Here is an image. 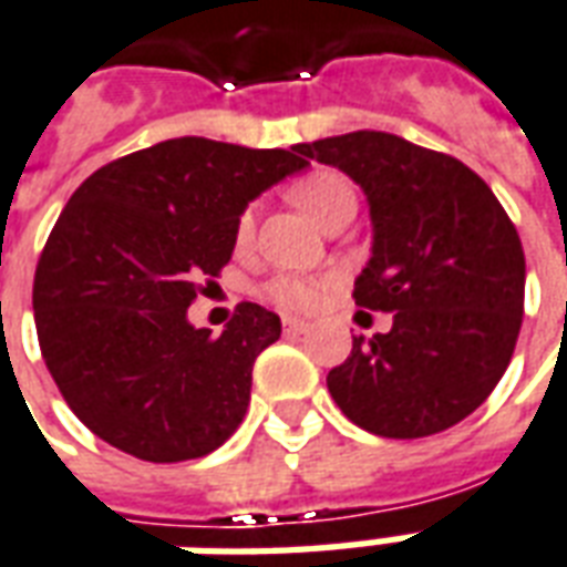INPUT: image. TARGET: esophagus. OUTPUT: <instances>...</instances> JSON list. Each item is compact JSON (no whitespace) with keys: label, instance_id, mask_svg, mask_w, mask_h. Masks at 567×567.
<instances>
[{"label":"esophagus","instance_id":"1","mask_svg":"<svg viewBox=\"0 0 567 567\" xmlns=\"http://www.w3.org/2000/svg\"><path fill=\"white\" fill-rule=\"evenodd\" d=\"M282 327H285V333H291V337H297V333H306V330H309V321H303V318H285L282 321Z\"/></svg>","mask_w":567,"mask_h":567}]
</instances>
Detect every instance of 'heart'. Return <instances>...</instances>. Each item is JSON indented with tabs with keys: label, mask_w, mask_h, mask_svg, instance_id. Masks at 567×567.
<instances>
[{
	"label": "heart",
	"mask_w": 567,
	"mask_h": 567,
	"mask_svg": "<svg viewBox=\"0 0 567 567\" xmlns=\"http://www.w3.org/2000/svg\"><path fill=\"white\" fill-rule=\"evenodd\" d=\"M295 200L297 207L303 209L306 216L321 225L330 209H337L339 204L346 200H354V188L342 174L337 171H316L309 174L295 186ZM240 237H246L251 230V209H246L240 216ZM318 295H321V282H306V279H291V276H279L272 282L264 285V297L272 300L276 306H285V309H306V306H316Z\"/></svg>",
	"instance_id": "b5f03b06"
}]
</instances>
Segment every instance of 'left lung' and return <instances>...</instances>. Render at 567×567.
Masks as SVG:
<instances>
[{
    "instance_id": "obj_1",
    "label": "left lung",
    "mask_w": 567,
    "mask_h": 567,
    "mask_svg": "<svg viewBox=\"0 0 567 567\" xmlns=\"http://www.w3.org/2000/svg\"><path fill=\"white\" fill-rule=\"evenodd\" d=\"M369 200L372 258L354 303L393 327L354 337L327 390L348 421L384 439L442 433L505 375L526 295L523 243L493 188L454 155L388 132L297 144Z\"/></svg>"
}]
</instances>
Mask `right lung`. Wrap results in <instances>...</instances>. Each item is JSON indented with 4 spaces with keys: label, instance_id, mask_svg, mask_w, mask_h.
Returning a JSON list of instances; mask_svg holds the SVG:
<instances>
[{
    "label": "right lung",
    "instance_id": "add662e5",
    "mask_svg": "<svg viewBox=\"0 0 567 567\" xmlns=\"http://www.w3.org/2000/svg\"><path fill=\"white\" fill-rule=\"evenodd\" d=\"M306 165L297 146L174 137L99 167L71 195L38 258L32 309L50 375L99 439L183 463L234 435L255 358L282 321L240 303L213 337L186 309L230 261L249 200Z\"/></svg>",
    "mask_w": 567,
    "mask_h": 567
}]
</instances>
